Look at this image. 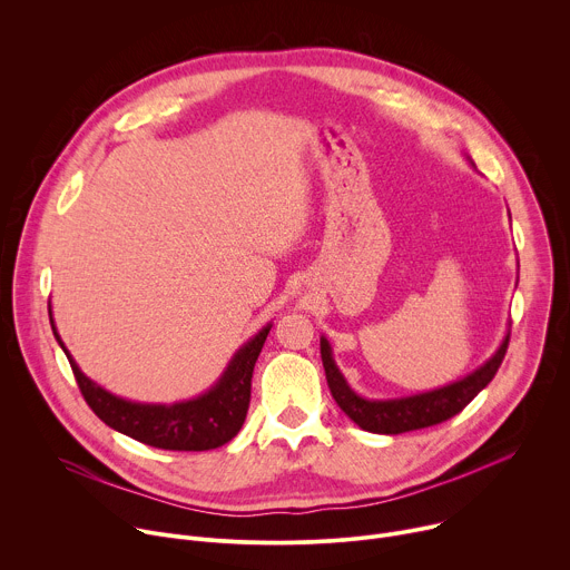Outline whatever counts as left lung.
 I'll list each match as a JSON object with an SVG mask.
<instances>
[{
  "mask_svg": "<svg viewBox=\"0 0 570 570\" xmlns=\"http://www.w3.org/2000/svg\"><path fill=\"white\" fill-rule=\"evenodd\" d=\"M508 345H510V332L505 334L499 350L471 374L429 392L396 396V399H365L358 392H354L347 379L343 376V372L338 370L332 345L324 336L320 338V354H322V365H324V374H327L330 390L336 403L341 405V411L363 431L381 433V435H399V433L435 426L458 415L464 405L494 379V374L499 372L505 358Z\"/></svg>",
  "mask_w": 570,
  "mask_h": 570,
  "instance_id": "8db88e82",
  "label": "left lung"
}]
</instances>
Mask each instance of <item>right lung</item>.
<instances>
[{
	"instance_id": "add662e5",
	"label": "right lung",
	"mask_w": 570,
	"mask_h": 570,
	"mask_svg": "<svg viewBox=\"0 0 570 570\" xmlns=\"http://www.w3.org/2000/svg\"><path fill=\"white\" fill-rule=\"evenodd\" d=\"M49 322L60 350L73 370L76 383L95 415L110 429L141 444L167 451L218 449L240 431L250 405L253 370L273 327V322H268L259 334H255L248 343H243L218 381L203 394L176 403H139L108 392L80 372L56 330L51 304Z\"/></svg>"
}]
</instances>
